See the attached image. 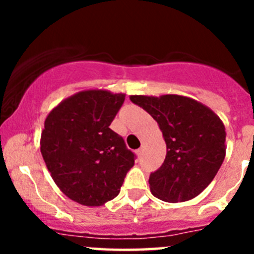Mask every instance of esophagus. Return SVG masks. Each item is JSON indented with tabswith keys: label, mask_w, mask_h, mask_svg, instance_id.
Segmentation results:
<instances>
[{
	"label": "esophagus",
	"mask_w": 254,
	"mask_h": 254,
	"mask_svg": "<svg viewBox=\"0 0 254 254\" xmlns=\"http://www.w3.org/2000/svg\"><path fill=\"white\" fill-rule=\"evenodd\" d=\"M142 151H143V149H142V147H140V149H138L136 152H137V155H141V154H142Z\"/></svg>",
	"instance_id": "obj_1"
}]
</instances>
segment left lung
<instances>
[{
    "label": "left lung",
    "mask_w": 254,
    "mask_h": 254,
    "mask_svg": "<svg viewBox=\"0 0 254 254\" xmlns=\"http://www.w3.org/2000/svg\"><path fill=\"white\" fill-rule=\"evenodd\" d=\"M132 103L158 122L167 143L163 165L149 185L156 198L185 202L215 178L225 158V127L210 108L181 95H131Z\"/></svg>",
    "instance_id": "1"
}]
</instances>
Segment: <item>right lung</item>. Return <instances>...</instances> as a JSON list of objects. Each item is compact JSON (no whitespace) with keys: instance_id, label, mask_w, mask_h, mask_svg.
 I'll return each instance as SVG.
<instances>
[{"instance_id":"right-lung-1","label":"right lung","mask_w":254,"mask_h":254,"mask_svg":"<svg viewBox=\"0 0 254 254\" xmlns=\"http://www.w3.org/2000/svg\"><path fill=\"white\" fill-rule=\"evenodd\" d=\"M125 94L80 91L48 114L40 152L62 192L85 206H102L118 196L136 155L109 128Z\"/></svg>"}]
</instances>
